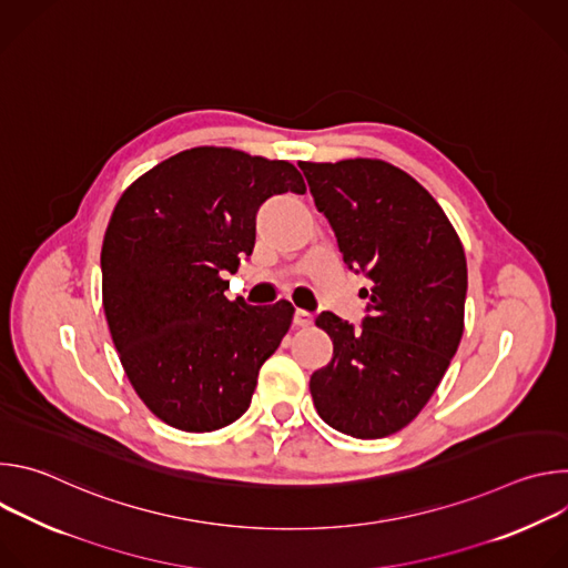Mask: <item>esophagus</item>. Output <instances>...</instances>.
I'll use <instances>...</instances> for the list:
<instances>
[{
	"label": "esophagus",
	"instance_id": "esophagus-1",
	"mask_svg": "<svg viewBox=\"0 0 568 568\" xmlns=\"http://www.w3.org/2000/svg\"><path fill=\"white\" fill-rule=\"evenodd\" d=\"M312 314L310 312H305V310H296L294 312V326H298V328H310L312 326Z\"/></svg>",
	"mask_w": 568,
	"mask_h": 568
}]
</instances>
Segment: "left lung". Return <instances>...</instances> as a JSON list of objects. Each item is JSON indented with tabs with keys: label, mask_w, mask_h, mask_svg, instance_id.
I'll list each match as a JSON object with an SVG mask.
<instances>
[{
	"label": "left lung",
	"mask_w": 568,
	"mask_h": 568,
	"mask_svg": "<svg viewBox=\"0 0 568 568\" xmlns=\"http://www.w3.org/2000/svg\"><path fill=\"white\" fill-rule=\"evenodd\" d=\"M298 166L344 263L373 283L359 331L333 312L316 316L333 359L310 377L314 407L342 434L384 438L423 412L460 344V237L429 191L382 159Z\"/></svg>",
	"instance_id": "obj_1"
}]
</instances>
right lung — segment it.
<instances>
[{"label": "right lung", "mask_w": 568, "mask_h": 568, "mask_svg": "<svg viewBox=\"0 0 568 568\" xmlns=\"http://www.w3.org/2000/svg\"><path fill=\"white\" fill-rule=\"evenodd\" d=\"M287 191H305L290 161L202 145L161 161L114 206L101 250L108 326L136 395L175 429L215 432L245 414L290 331V301H229L222 278L252 256L261 204Z\"/></svg>", "instance_id": "right-lung-1"}]
</instances>
